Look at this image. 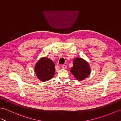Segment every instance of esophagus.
<instances>
[{"label":"esophagus","mask_w":121,"mask_h":121,"mask_svg":"<svg viewBox=\"0 0 121 121\" xmlns=\"http://www.w3.org/2000/svg\"><path fill=\"white\" fill-rule=\"evenodd\" d=\"M61 67L62 68V69H66V68H67V66L65 64H63L61 66Z\"/></svg>","instance_id":"1"}]
</instances>
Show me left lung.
Masks as SVG:
<instances>
[{
  "label": "left lung",
  "instance_id": "left-lung-1",
  "mask_svg": "<svg viewBox=\"0 0 121 121\" xmlns=\"http://www.w3.org/2000/svg\"><path fill=\"white\" fill-rule=\"evenodd\" d=\"M70 72L77 80L82 81L90 74L91 69L87 62L82 58H76L73 60V66L70 69Z\"/></svg>",
  "mask_w": 121,
  "mask_h": 121
}]
</instances>
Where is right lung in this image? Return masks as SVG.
Returning a JSON list of instances; mask_svg holds the SVG:
<instances>
[{
    "label": "right lung",
    "instance_id": "obj_1",
    "mask_svg": "<svg viewBox=\"0 0 121 121\" xmlns=\"http://www.w3.org/2000/svg\"><path fill=\"white\" fill-rule=\"evenodd\" d=\"M35 70L39 79L42 81H47L54 75L55 64L48 58H43L36 64Z\"/></svg>",
    "mask_w": 121,
    "mask_h": 121
}]
</instances>
